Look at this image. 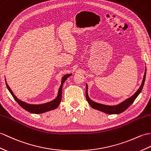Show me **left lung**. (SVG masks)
Here are the masks:
<instances>
[{"mask_svg":"<svg viewBox=\"0 0 151 151\" xmlns=\"http://www.w3.org/2000/svg\"><path fill=\"white\" fill-rule=\"evenodd\" d=\"M145 76H146V70H145L144 76H143L142 83L141 84V86H140L139 88L138 89L137 91L133 94L131 97L129 98V99H127V100L124 101L123 102H122L118 105H116V106H106V105H103L101 104L94 102V101L91 100L88 96V94H87V89H88V86H87V84H86V100L87 101H88V103L89 104L90 106H91L93 109H97L99 111H102L105 113L109 114H120L127 109L129 106H130L133 102H134V101L135 100L136 98H137V96L139 95V94L141 93L142 90L143 89V85H144Z\"/></svg>","mask_w":151,"mask_h":151,"instance_id":"8db88e82","label":"left lung"}]
</instances>
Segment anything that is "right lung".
Listing matches in <instances>:
<instances>
[{
	"instance_id": "right-lung-1",
	"label": "right lung",
	"mask_w": 151,
	"mask_h": 151,
	"mask_svg": "<svg viewBox=\"0 0 151 151\" xmlns=\"http://www.w3.org/2000/svg\"><path fill=\"white\" fill-rule=\"evenodd\" d=\"M71 75V74H68L62 77L61 86H60V88L58 89L57 97L56 98L55 100L50 101V102L43 104H40V105L29 104L24 102V101L20 100L15 96V94H13L12 89H10V87L7 83H6V86H7V88H8V89L9 90V91L10 92V93H11L12 96L13 97V99H15V100L17 101V102L18 103L23 109H24L26 111L29 112L31 113L41 114V113H45V112L47 111H50L51 110L55 109L56 108H57V107L59 106V104L60 103L61 100H62V91L63 83H64L66 79H67L68 77H69Z\"/></svg>"
}]
</instances>
